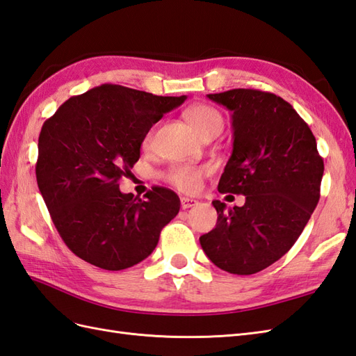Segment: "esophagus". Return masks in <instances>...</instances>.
I'll return each instance as SVG.
<instances>
[{
    "mask_svg": "<svg viewBox=\"0 0 356 356\" xmlns=\"http://www.w3.org/2000/svg\"><path fill=\"white\" fill-rule=\"evenodd\" d=\"M197 204V200H194V198H188V197H180V206L181 209H189L193 208V206Z\"/></svg>",
    "mask_w": 356,
    "mask_h": 356,
    "instance_id": "esophagus-1",
    "label": "esophagus"
}]
</instances>
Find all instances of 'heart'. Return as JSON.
<instances>
[{
  "instance_id": "1",
  "label": "heart",
  "mask_w": 356,
  "mask_h": 356,
  "mask_svg": "<svg viewBox=\"0 0 356 356\" xmlns=\"http://www.w3.org/2000/svg\"><path fill=\"white\" fill-rule=\"evenodd\" d=\"M185 120L189 122L195 134L202 139L208 136H217L225 126V120L218 109L209 104H194L184 112ZM153 130L148 131L144 138V147L148 148L152 144ZM208 175L206 168L194 167H175L168 172V181L171 185L179 188L184 193H194L200 186L202 179Z\"/></svg>"
}]
</instances>
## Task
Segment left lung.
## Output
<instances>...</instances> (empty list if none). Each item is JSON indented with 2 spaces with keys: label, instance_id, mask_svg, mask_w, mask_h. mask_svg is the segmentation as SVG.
<instances>
[{
  "label": "left lung",
  "instance_id": "1",
  "mask_svg": "<svg viewBox=\"0 0 356 356\" xmlns=\"http://www.w3.org/2000/svg\"><path fill=\"white\" fill-rule=\"evenodd\" d=\"M232 112L234 148L218 191L245 195L243 206L213 200L216 229L200 236L206 256L232 275H253L291 249L320 198L325 165L308 124L290 103L258 89L209 94Z\"/></svg>",
  "mask_w": 356,
  "mask_h": 356
}]
</instances>
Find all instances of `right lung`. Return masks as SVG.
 Returning a JSON list of instances; mask_svg holds the SVG:
<instances>
[{"label": "right lung", "mask_w": 356, "mask_h": 356, "mask_svg": "<svg viewBox=\"0 0 356 356\" xmlns=\"http://www.w3.org/2000/svg\"><path fill=\"white\" fill-rule=\"evenodd\" d=\"M186 100L120 85L71 97L40 130L36 179L57 232L79 258L103 270L136 266L158 245L180 200L154 186L145 200L120 191L153 124Z\"/></svg>", "instance_id": "obj_1"}]
</instances>
